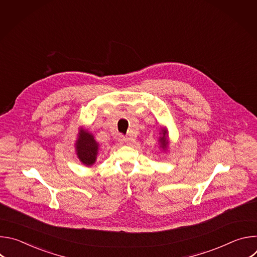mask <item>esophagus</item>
<instances>
[{
  "label": "esophagus",
  "instance_id": "esophagus-1",
  "mask_svg": "<svg viewBox=\"0 0 257 257\" xmlns=\"http://www.w3.org/2000/svg\"><path fill=\"white\" fill-rule=\"evenodd\" d=\"M119 140H120L121 142L127 143V144H130L131 142H134V141H135L134 138H132V137H125V136H123V135H120V136H119Z\"/></svg>",
  "mask_w": 257,
  "mask_h": 257
}]
</instances>
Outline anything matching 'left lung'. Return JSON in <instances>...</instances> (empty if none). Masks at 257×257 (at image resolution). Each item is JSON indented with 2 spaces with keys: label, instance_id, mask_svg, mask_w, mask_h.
<instances>
[{
  "label": "left lung",
  "instance_id": "left-lung-1",
  "mask_svg": "<svg viewBox=\"0 0 257 257\" xmlns=\"http://www.w3.org/2000/svg\"><path fill=\"white\" fill-rule=\"evenodd\" d=\"M167 130L166 129H162V132H161V134L163 135L162 137H160V144H161V148L163 149V150H167V148H168V144H169V141H168V139H167Z\"/></svg>",
  "mask_w": 257,
  "mask_h": 257
}]
</instances>
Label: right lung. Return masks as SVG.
Returning a JSON list of instances; mask_svg holds the SVG:
<instances>
[{
    "label": "right lung",
    "instance_id": "1",
    "mask_svg": "<svg viewBox=\"0 0 257 257\" xmlns=\"http://www.w3.org/2000/svg\"><path fill=\"white\" fill-rule=\"evenodd\" d=\"M75 149L76 155L83 165L89 167L95 163L98 143L95 141L93 135L87 130H84L83 128L80 129L75 143Z\"/></svg>",
    "mask_w": 257,
    "mask_h": 257
}]
</instances>
